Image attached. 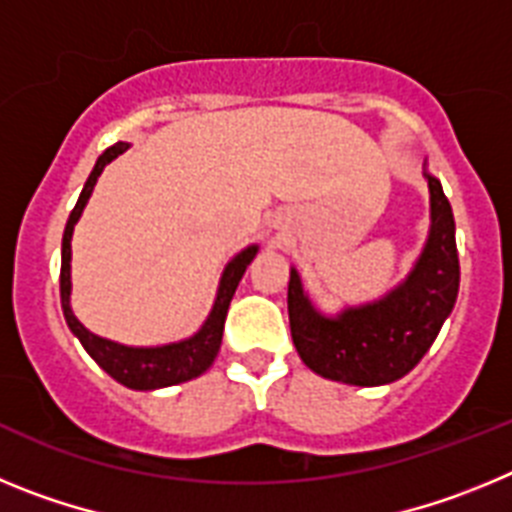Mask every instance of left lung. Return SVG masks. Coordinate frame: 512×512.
I'll return each instance as SVG.
<instances>
[{
  "label": "left lung",
  "mask_w": 512,
  "mask_h": 512,
  "mask_svg": "<svg viewBox=\"0 0 512 512\" xmlns=\"http://www.w3.org/2000/svg\"><path fill=\"white\" fill-rule=\"evenodd\" d=\"M425 179L431 189V235L413 274L384 300L325 318L302 292L297 271L289 274L292 341L320 377L359 387L395 382L423 359L454 310L459 295L454 212L436 176Z\"/></svg>",
  "instance_id": "8db88e82"
}]
</instances>
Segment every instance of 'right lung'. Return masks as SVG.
<instances>
[{"mask_svg":"<svg viewBox=\"0 0 512 512\" xmlns=\"http://www.w3.org/2000/svg\"><path fill=\"white\" fill-rule=\"evenodd\" d=\"M125 143H115L110 146L102 156L97 158V166L89 174L87 184L81 189L79 202L71 210L69 223L63 230V246H61V307L63 318L69 323V328L74 330V336L79 338L81 346L87 348V354L102 366L104 372L110 374L112 379H117L120 384L130 387V390H158V387H171V384L187 382V379L200 377L202 372L210 369V364L215 361L217 351H220V343H223V328H225V315H228L230 300L235 295V287L241 282L243 271L251 264L259 246H248L246 251H241L225 266L223 279H220V289H217V300L212 305L210 318L205 320L197 333L187 341L169 343V346H156V348H130L120 346V343H112L107 338H99L94 333H89L79 320L74 318L71 312L69 297H71V233H74L76 220L81 217V210L87 205L89 194H92L94 184H97L99 174L104 171V166L110 164L112 158L120 156L125 151Z\"/></svg>","mask_w":512,"mask_h":512,"instance_id":"add662e5","label":"right lung"}]
</instances>
